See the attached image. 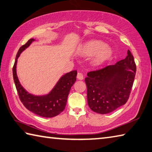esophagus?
<instances>
[{
	"label": "esophagus",
	"mask_w": 152,
	"mask_h": 152,
	"mask_svg": "<svg viewBox=\"0 0 152 152\" xmlns=\"http://www.w3.org/2000/svg\"><path fill=\"white\" fill-rule=\"evenodd\" d=\"M77 78L78 80H83L84 76H83V74L81 72H78L77 74Z\"/></svg>",
	"instance_id": "1"
}]
</instances>
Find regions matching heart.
Here are the masks:
<instances>
[{"label":"heart","instance_id":"obj_1","mask_svg":"<svg viewBox=\"0 0 152 152\" xmlns=\"http://www.w3.org/2000/svg\"><path fill=\"white\" fill-rule=\"evenodd\" d=\"M81 52L88 56H94V63L99 65L102 64L112 56V49L106 46L103 42L98 40L90 41L83 46Z\"/></svg>","mask_w":152,"mask_h":152}]
</instances>
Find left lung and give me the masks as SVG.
<instances>
[{"label": "left lung", "mask_w": 152, "mask_h": 152, "mask_svg": "<svg viewBox=\"0 0 152 152\" xmlns=\"http://www.w3.org/2000/svg\"><path fill=\"white\" fill-rule=\"evenodd\" d=\"M124 60L87 74V100L90 108L106 114L125 104L129 99L136 72L133 55L128 50Z\"/></svg>", "instance_id": "obj_1"}]
</instances>
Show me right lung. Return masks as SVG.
Here are the masks:
<instances>
[{
    "mask_svg": "<svg viewBox=\"0 0 152 152\" xmlns=\"http://www.w3.org/2000/svg\"><path fill=\"white\" fill-rule=\"evenodd\" d=\"M34 40L33 38H30L18 50L12 68L14 81L19 98L26 109L40 116L52 118L60 114L64 110L71 87L76 82L77 71H71L63 76L53 90L47 95L37 96L27 92L19 82L16 67L17 59L21 52L28 47Z\"/></svg>",
    "mask_w": 152,
    "mask_h": 152,
    "instance_id": "right-lung-1",
    "label": "right lung"
}]
</instances>
